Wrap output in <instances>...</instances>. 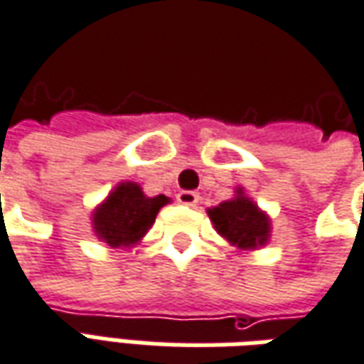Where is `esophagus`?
<instances>
[{"mask_svg":"<svg viewBox=\"0 0 364 364\" xmlns=\"http://www.w3.org/2000/svg\"><path fill=\"white\" fill-rule=\"evenodd\" d=\"M177 203H181L185 207H195L199 203V195L195 191H179L177 193Z\"/></svg>","mask_w":364,"mask_h":364,"instance_id":"1","label":"esophagus"}]
</instances>
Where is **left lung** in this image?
Here are the masks:
<instances>
[{
  "mask_svg": "<svg viewBox=\"0 0 364 364\" xmlns=\"http://www.w3.org/2000/svg\"><path fill=\"white\" fill-rule=\"evenodd\" d=\"M208 218L218 235L238 250L260 248L270 238V218L244 195L242 189H236L235 199L208 208Z\"/></svg>",
  "mask_w": 364,
  "mask_h": 364,
  "instance_id": "8db88e82",
  "label": "left lung"
}]
</instances>
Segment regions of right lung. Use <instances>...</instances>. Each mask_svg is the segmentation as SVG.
<instances>
[{"mask_svg": "<svg viewBox=\"0 0 364 364\" xmlns=\"http://www.w3.org/2000/svg\"><path fill=\"white\" fill-rule=\"evenodd\" d=\"M167 203L165 195L146 197L138 183H120L94 210V232L112 248H129L144 238Z\"/></svg>", "mask_w": 364, "mask_h": 364, "instance_id": "right-lung-1", "label": "right lung"}]
</instances>
